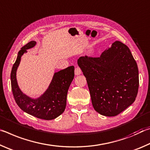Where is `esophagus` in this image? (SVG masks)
I'll list each match as a JSON object with an SVG mask.
<instances>
[{
	"label": "esophagus",
	"mask_w": 150,
	"mask_h": 150,
	"mask_svg": "<svg viewBox=\"0 0 150 150\" xmlns=\"http://www.w3.org/2000/svg\"><path fill=\"white\" fill-rule=\"evenodd\" d=\"M74 73H75V75L78 76V75H80L81 73H82V71H81V69H80V68L77 67V68H75Z\"/></svg>",
	"instance_id": "obj_1"
}]
</instances>
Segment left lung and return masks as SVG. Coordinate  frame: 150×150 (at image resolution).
Returning a JSON list of instances; mask_svg holds the SVG:
<instances>
[{"label": "left lung", "instance_id": "obj_1", "mask_svg": "<svg viewBox=\"0 0 150 150\" xmlns=\"http://www.w3.org/2000/svg\"><path fill=\"white\" fill-rule=\"evenodd\" d=\"M78 65L86 78L92 105L115 116L133 104L139 87L137 65L129 48L116 41L98 58L81 56Z\"/></svg>", "mask_w": 150, "mask_h": 150}]
</instances>
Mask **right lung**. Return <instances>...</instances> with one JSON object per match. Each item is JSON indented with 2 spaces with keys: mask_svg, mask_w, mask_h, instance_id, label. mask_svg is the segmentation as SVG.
<instances>
[{
  "mask_svg": "<svg viewBox=\"0 0 150 150\" xmlns=\"http://www.w3.org/2000/svg\"><path fill=\"white\" fill-rule=\"evenodd\" d=\"M36 45V41L29 42L18 52L11 74L12 91L17 105L23 111L38 118L50 120L56 118L64 111L68 88L74 77V67L71 66L55 72L50 84L43 94L36 98L28 96L19 87L16 71L22 56Z\"/></svg>",
  "mask_w": 150,
  "mask_h": 150,
  "instance_id": "obj_1",
  "label": "right lung"
}]
</instances>
